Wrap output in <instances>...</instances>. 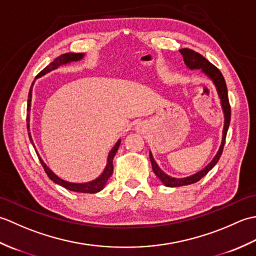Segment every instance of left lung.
Listing matches in <instances>:
<instances>
[{"label":"left lung","instance_id":"8db88e82","mask_svg":"<svg viewBox=\"0 0 256 256\" xmlns=\"http://www.w3.org/2000/svg\"><path fill=\"white\" fill-rule=\"evenodd\" d=\"M179 52H180V54L182 55L184 62L188 68L202 69V72L208 76V77H210L212 81H214V84L216 86V90H218V94L221 99L222 108H224V136H222V143L220 146V150L218 153H216L214 158L212 160V162L204 168V170L194 174V175L190 177L174 178L166 175V174L158 167V165L156 164V162L153 158V155L150 154L153 172H155V175L160 179V182L167 187H180V186H186V184L197 182L204 176H206V174L212 170V168H214V166L218 162V160H220V157L222 155V150H224V143H226V132H228V128H229V124L231 120V106L229 102V96H228V89H226V80L220 70L216 68L214 64H212L209 60H206L204 56H201L200 54L192 50H189V48H182V50H179Z\"/></svg>","mask_w":256,"mask_h":256}]
</instances>
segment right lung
Returning <instances> with one entry per match:
<instances>
[{
    "label": "right lung",
    "mask_w": 256,
    "mask_h": 256,
    "mask_svg": "<svg viewBox=\"0 0 256 256\" xmlns=\"http://www.w3.org/2000/svg\"><path fill=\"white\" fill-rule=\"evenodd\" d=\"M84 57V54L81 52H67V54H62V55H60L59 57H57L56 59H54V62H50V64L46 68H44L42 70V72L37 74V78L40 77V76L45 74L47 72H52V70L56 69L57 67L60 66V64H68L70 62H77V60H80L81 58ZM32 84H34V81H32V84L30 86V92H28V99H27V114H26V122H27V130L30 131V101H32ZM28 135H30V142L32 143V138L30 136V133L28 132ZM120 144H121V140H118V143L114 145V148L111 150L110 153H108V164H106V167L104 172H102V175L98 177L96 180H92L90 182H86V184H74V182H68L66 180H62V179L59 178L58 176H56L55 174H54L50 168H48L46 166V164L42 160V158L40 157V155H38L37 150V156L38 158H40V164L42 166V168H44L45 172L47 174V176L50 177L52 180L55 182V184H60V186H62L64 188H66L68 190H72V192H84V194H96V192H99L100 190H102L103 188H104L106 184L108 182V179L111 177V175L113 174V157L114 155H116V150H118V146ZM32 146H34V144H32Z\"/></svg>",
    "instance_id": "1"
}]
</instances>
